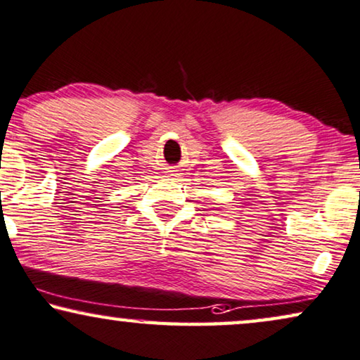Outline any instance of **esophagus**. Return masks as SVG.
Wrapping results in <instances>:
<instances>
[{
	"label": "esophagus",
	"mask_w": 360,
	"mask_h": 360,
	"mask_svg": "<svg viewBox=\"0 0 360 360\" xmlns=\"http://www.w3.org/2000/svg\"><path fill=\"white\" fill-rule=\"evenodd\" d=\"M169 176H176V173H171V174H169Z\"/></svg>",
	"instance_id": "1"
}]
</instances>
